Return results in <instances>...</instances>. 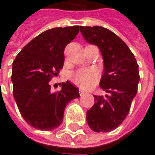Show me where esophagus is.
I'll return each instance as SVG.
<instances>
[{"label": "esophagus", "mask_w": 155, "mask_h": 155, "mask_svg": "<svg viewBox=\"0 0 155 155\" xmlns=\"http://www.w3.org/2000/svg\"><path fill=\"white\" fill-rule=\"evenodd\" d=\"M85 91H84V90H82V89H79V94H80V96H83L84 94H85Z\"/></svg>", "instance_id": "obj_1"}]
</instances>
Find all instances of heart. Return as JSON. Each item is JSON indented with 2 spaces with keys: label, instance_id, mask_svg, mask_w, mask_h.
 <instances>
[{
  "label": "heart",
  "instance_id": "1",
  "mask_svg": "<svg viewBox=\"0 0 155 155\" xmlns=\"http://www.w3.org/2000/svg\"><path fill=\"white\" fill-rule=\"evenodd\" d=\"M71 78L78 86L83 89H91L97 83L99 74L95 69H80L73 72Z\"/></svg>",
  "mask_w": 155,
  "mask_h": 155
}]
</instances>
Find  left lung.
I'll list each match as a JSON object with an SVG mask.
<instances>
[{"label":"left lung","instance_id":"1","mask_svg":"<svg viewBox=\"0 0 155 155\" xmlns=\"http://www.w3.org/2000/svg\"><path fill=\"white\" fill-rule=\"evenodd\" d=\"M80 32L87 42L97 45L101 51L104 71L100 87L108 93L105 97L93 95L95 104L87 110V122L95 132H110L128 116L137 93L139 65L128 45L109 29L80 27Z\"/></svg>","mask_w":155,"mask_h":155}]
</instances>
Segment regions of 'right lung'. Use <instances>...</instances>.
Segmentation results:
<instances>
[{
	"mask_svg": "<svg viewBox=\"0 0 155 155\" xmlns=\"http://www.w3.org/2000/svg\"><path fill=\"white\" fill-rule=\"evenodd\" d=\"M79 33V26L46 30L23 47L13 62L11 80L18 109L33 128L50 131L63 122L66 105L79 97L78 89L62 83L51 93L49 82L63 68L64 48Z\"/></svg>",
	"mask_w": 155,
	"mask_h": 155,
	"instance_id": "add662e5",
	"label": "right lung"
}]
</instances>
